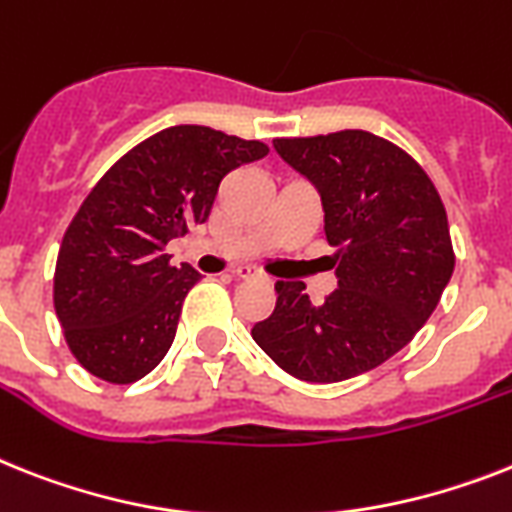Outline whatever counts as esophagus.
I'll use <instances>...</instances> for the list:
<instances>
[{"mask_svg": "<svg viewBox=\"0 0 512 512\" xmlns=\"http://www.w3.org/2000/svg\"><path fill=\"white\" fill-rule=\"evenodd\" d=\"M253 274H256L253 266H238V269H235V277H238V280H251Z\"/></svg>", "mask_w": 512, "mask_h": 512, "instance_id": "1", "label": "esophagus"}]
</instances>
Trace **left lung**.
Masks as SVG:
<instances>
[{
    "label": "left lung",
    "instance_id": "left-lung-1",
    "mask_svg": "<svg viewBox=\"0 0 512 512\" xmlns=\"http://www.w3.org/2000/svg\"><path fill=\"white\" fill-rule=\"evenodd\" d=\"M274 149L322 196L337 290L311 303L303 282L280 280L251 335L295 379L358 377L405 348L445 293L455 269L445 204L408 151L366 130L274 138Z\"/></svg>",
    "mask_w": 512,
    "mask_h": 512
}]
</instances>
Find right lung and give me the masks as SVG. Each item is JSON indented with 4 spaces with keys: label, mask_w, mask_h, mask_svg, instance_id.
<instances>
[{
    "label": "right lung",
    "mask_w": 512,
    "mask_h": 512,
    "mask_svg": "<svg viewBox=\"0 0 512 512\" xmlns=\"http://www.w3.org/2000/svg\"><path fill=\"white\" fill-rule=\"evenodd\" d=\"M266 154L261 141L175 125L133 146L91 188L54 269V311L88 374L133 384L167 356L198 282L193 266L172 264L167 243L204 225L227 172Z\"/></svg>",
    "instance_id": "right-lung-1"
}]
</instances>
